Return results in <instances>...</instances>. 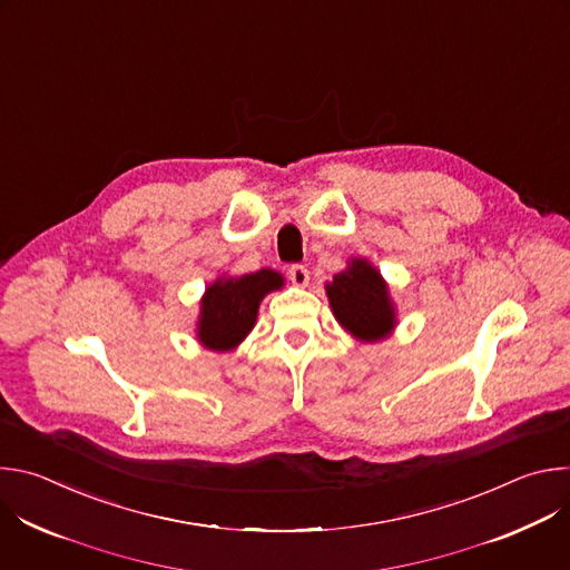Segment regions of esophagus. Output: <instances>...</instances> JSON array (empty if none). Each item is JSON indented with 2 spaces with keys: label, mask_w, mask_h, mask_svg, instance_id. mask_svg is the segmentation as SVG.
I'll list each match as a JSON object with an SVG mask.
<instances>
[{
  "label": "esophagus",
  "mask_w": 570,
  "mask_h": 570,
  "mask_svg": "<svg viewBox=\"0 0 570 570\" xmlns=\"http://www.w3.org/2000/svg\"><path fill=\"white\" fill-rule=\"evenodd\" d=\"M288 279H291L295 286H306V284H308V271H306V266L293 264V266L288 268Z\"/></svg>",
  "instance_id": "1"
}]
</instances>
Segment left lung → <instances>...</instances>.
Instances as JSON below:
<instances>
[{"label": "left lung", "mask_w": 570, "mask_h": 570, "mask_svg": "<svg viewBox=\"0 0 570 570\" xmlns=\"http://www.w3.org/2000/svg\"><path fill=\"white\" fill-rule=\"evenodd\" d=\"M327 295L338 322L361 341H379L394 327L385 282L365 259H352V266L327 284Z\"/></svg>", "instance_id": "obj_1"}]
</instances>
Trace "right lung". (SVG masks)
<instances>
[{
	"label": "right lung",
	"instance_id": "1",
	"mask_svg": "<svg viewBox=\"0 0 570 570\" xmlns=\"http://www.w3.org/2000/svg\"><path fill=\"white\" fill-rule=\"evenodd\" d=\"M282 284V275L268 268L236 279H216L207 288L200 306V343L216 352L236 347L255 327L257 308L264 295L279 288Z\"/></svg>",
	"mask_w": 570,
	"mask_h": 570
}]
</instances>
